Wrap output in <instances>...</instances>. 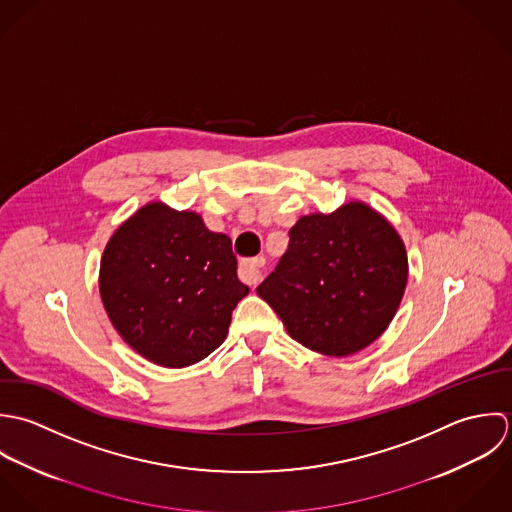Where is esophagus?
<instances>
[{
    "label": "esophagus",
    "instance_id": "esophagus-1",
    "mask_svg": "<svg viewBox=\"0 0 512 512\" xmlns=\"http://www.w3.org/2000/svg\"><path fill=\"white\" fill-rule=\"evenodd\" d=\"M265 267V257H253V259H243L239 263V279L247 285H257L261 281Z\"/></svg>",
    "mask_w": 512,
    "mask_h": 512
}]
</instances>
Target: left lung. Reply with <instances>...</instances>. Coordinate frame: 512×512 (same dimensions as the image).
<instances>
[{"label":"left lung","mask_w":512,"mask_h":512,"mask_svg":"<svg viewBox=\"0 0 512 512\" xmlns=\"http://www.w3.org/2000/svg\"><path fill=\"white\" fill-rule=\"evenodd\" d=\"M408 283L396 229L364 204L301 217L257 293L287 332L314 352L350 356L392 322Z\"/></svg>","instance_id":"left-lung-1"}]
</instances>
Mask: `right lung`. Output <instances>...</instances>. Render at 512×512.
<instances>
[{
	"instance_id": "right-lung-1",
	"label": "right lung",
	"mask_w": 512,
	"mask_h": 512,
	"mask_svg": "<svg viewBox=\"0 0 512 512\" xmlns=\"http://www.w3.org/2000/svg\"><path fill=\"white\" fill-rule=\"evenodd\" d=\"M99 287L118 334L166 368L209 356L249 293L237 279L231 239L209 231L198 213L162 204L118 227L104 249Z\"/></svg>"
}]
</instances>
